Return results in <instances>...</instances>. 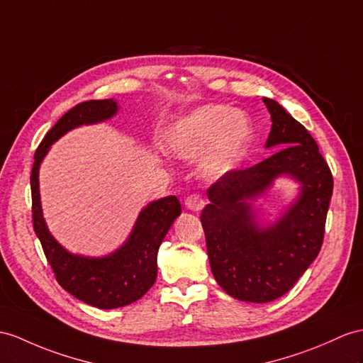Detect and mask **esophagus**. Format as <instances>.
I'll use <instances>...</instances> for the list:
<instances>
[{
  "instance_id": "34e87169",
  "label": "esophagus",
  "mask_w": 363,
  "mask_h": 363,
  "mask_svg": "<svg viewBox=\"0 0 363 363\" xmlns=\"http://www.w3.org/2000/svg\"><path fill=\"white\" fill-rule=\"evenodd\" d=\"M184 205H186L188 209L197 212V211H201L203 206H205V199H203L200 194H192V196H189L186 201H184Z\"/></svg>"
}]
</instances>
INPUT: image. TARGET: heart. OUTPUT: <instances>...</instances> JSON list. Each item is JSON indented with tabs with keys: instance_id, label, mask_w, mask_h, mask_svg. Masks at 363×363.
I'll use <instances>...</instances> for the list:
<instances>
[{
	"instance_id": "b5f03b06",
	"label": "heart",
	"mask_w": 363,
	"mask_h": 363,
	"mask_svg": "<svg viewBox=\"0 0 363 363\" xmlns=\"http://www.w3.org/2000/svg\"><path fill=\"white\" fill-rule=\"evenodd\" d=\"M252 135L248 115L225 104H203L172 121L166 129L169 151L194 160L203 152L200 174L217 180L234 171L245 155Z\"/></svg>"
}]
</instances>
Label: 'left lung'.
Here are the masks:
<instances>
[{"label":"left lung","mask_w":363,"mask_h":363,"mask_svg":"<svg viewBox=\"0 0 363 363\" xmlns=\"http://www.w3.org/2000/svg\"><path fill=\"white\" fill-rule=\"evenodd\" d=\"M263 103L272 121L267 147L279 151L218 179L200 216L217 284L231 297L254 303L286 294L314 262L333 196V175L314 138L277 101ZM279 176L298 182L299 194L276 223L263 225L252 201Z\"/></svg>","instance_id":"obj_1"}]
</instances>
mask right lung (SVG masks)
I'll list each match as a JSON object with an SVG mask.
<instances>
[{
	"label": "right lung",
	"mask_w": 363,
	"mask_h": 363,
	"mask_svg": "<svg viewBox=\"0 0 363 363\" xmlns=\"http://www.w3.org/2000/svg\"><path fill=\"white\" fill-rule=\"evenodd\" d=\"M118 104L111 100H89L67 111L52 128L35 152L30 175L32 218L35 234L55 272L58 284L82 302L100 309L126 306L143 297L157 279V252L182 206L175 196L151 201L140 211L128 240L104 257H86L63 248L44 222L40 197V166L50 146L69 130L112 118Z\"/></svg>",
	"instance_id": "add662e5"
}]
</instances>
